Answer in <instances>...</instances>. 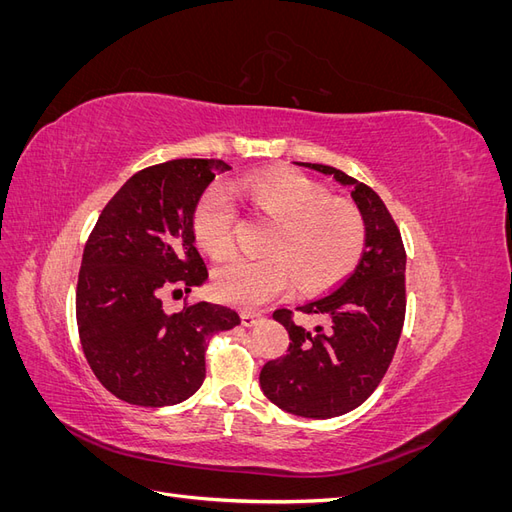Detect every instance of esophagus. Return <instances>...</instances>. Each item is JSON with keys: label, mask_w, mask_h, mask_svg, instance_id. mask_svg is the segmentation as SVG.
<instances>
[{"label": "esophagus", "mask_w": 512, "mask_h": 512, "mask_svg": "<svg viewBox=\"0 0 512 512\" xmlns=\"http://www.w3.org/2000/svg\"><path fill=\"white\" fill-rule=\"evenodd\" d=\"M258 320H260L258 314H252V312H243V314H241V322H243V327H247V329L256 327Z\"/></svg>", "instance_id": "esophagus-1"}]
</instances>
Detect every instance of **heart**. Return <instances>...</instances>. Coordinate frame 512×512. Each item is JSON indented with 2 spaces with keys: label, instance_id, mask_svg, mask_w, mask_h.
Instances as JSON below:
<instances>
[{
  "label": "heart",
  "instance_id": "obj_1",
  "mask_svg": "<svg viewBox=\"0 0 512 512\" xmlns=\"http://www.w3.org/2000/svg\"><path fill=\"white\" fill-rule=\"evenodd\" d=\"M260 218L271 220L265 258H230L213 273V292L224 303L252 309L280 297L290 275L301 290L342 282L365 247V224L352 205L299 173L250 177L235 190ZM237 228V207L226 185L207 188L194 205L192 232L203 250L224 258Z\"/></svg>",
  "mask_w": 512,
  "mask_h": 512
}]
</instances>
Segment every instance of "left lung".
Wrapping results in <instances>:
<instances>
[{
  "instance_id": "obj_1",
  "label": "left lung",
  "mask_w": 512,
  "mask_h": 512,
  "mask_svg": "<svg viewBox=\"0 0 512 512\" xmlns=\"http://www.w3.org/2000/svg\"><path fill=\"white\" fill-rule=\"evenodd\" d=\"M350 188L365 224V250L354 273L299 312L322 318L299 327L290 309L273 318L290 335L288 354L260 371V389L277 408L305 418H333L359 408L389 369L406 316V250L382 198L369 185L324 164L294 162Z\"/></svg>"
}]
</instances>
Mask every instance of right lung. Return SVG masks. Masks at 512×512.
Segmentation results:
<instances>
[{
  "instance_id": "right-lung-1",
  "label": "right lung",
  "mask_w": 512,
  "mask_h": 512,
  "mask_svg": "<svg viewBox=\"0 0 512 512\" xmlns=\"http://www.w3.org/2000/svg\"><path fill=\"white\" fill-rule=\"evenodd\" d=\"M222 160L183 158L138 170L108 200L85 243L76 324L85 359L121 401L162 408L205 380L207 339L237 327L235 309L200 301L177 314L162 294L192 292L209 277L194 245L192 213Z\"/></svg>"
}]
</instances>
